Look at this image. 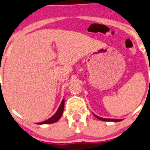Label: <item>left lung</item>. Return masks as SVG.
<instances>
[{"mask_svg":"<svg viewBox=\"0 0 150 150\" xmlns=\"http://www.w3.org/2000/svg\"><path fill=\"white\" fill-rule=\"evenodd\" d=\"M94 116L96 117V118H97L98 119H100V120L101 121H105V122H120V121H122V119H113V118H101V117H99L97 116V115H96L95 114Z\"/></svg>","mask_w":150,"mask_h":150,"instance_id":"8db88e82","label":"left lung"}]
</instances>
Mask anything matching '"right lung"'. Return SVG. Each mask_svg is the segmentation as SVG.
<instances>
[{
  "label": "right lung",
  "mask_w": 150,
  "mask_h": 150,
  "mask_svg": "<svg viewBox=\"0 0 150 150\" xmlns=\"http://www.w3.org/2000/svg\"><path fill=\"white\" fill-rule=\"evenodd\" d=\"M64 103L65 100L64 99L62 100V103H61L60 106H59L58 109H57V112L53 115V116L50 117V118H48L47 120L44 121V122H40V123H38V125H44V124H53L54 122H57V121L59 120V118L62 116V112H63V109H64Z\"/></svg>",
  "instance_id": "obj_1"
}]
</instances>
